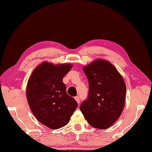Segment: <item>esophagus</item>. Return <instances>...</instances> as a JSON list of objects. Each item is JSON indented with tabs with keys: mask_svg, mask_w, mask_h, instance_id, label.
I'll return each instance as SVG.
<instances>
[{
	"mask_svg": "<svg viewBox=\"0 0 152 152\" xmlns=\"http://www.w3.org/2000/svg\"><path fill=\"white\" fill-rule=\"evenodd\" d=\"M75 100L76 101V102H77V103L79 104V103H80V99H79V97H78V96H76L75 98Z\"/></svg>",
	"mask_w": 152,
	"mask_h": 152,
	"instance_id": "1",
	"label": "esophagus"
}]
</instances>
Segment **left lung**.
Returning a JSON list of instances; mask_svg holds the SVG:
<instances>
[{
	"mask_svg": "<svg viewBox=\"0 0 152 152\" xmlns=\"http://www.w3.org/2000/svg\"><path fill=\"white\" fill-rule=\"evenodd\" d=\"M89 83L88 99L80 110L92 126L107 129L121 114L126 98L123 77L110 62L97 59L83 67Z\"/></svg>",
	"mask_w": 152,
	"mask_h": 152,
	"instance_id": "8db88e82",
	"label": "left lung"
}]
</instances>
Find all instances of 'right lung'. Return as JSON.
<instances>
[{
    "label": "right lung",
    "instance_id": "obj_1",
    "mask_svg": "<svg viewBox=\"0 0 152 152\" xmlns=\"http://www.w3.org/2000/svg\"><path fill=\"white\" fill-rule=\"evenodd\" d=\"M72 67L70 64L44 61L34 69L28 80L26 96L29 106L38 121L50 129L65 126L77 107L63 83L64 77Z\"/></svg>",
    "mask_w": 152,
    "mask_h": 152
}]
</instances>
